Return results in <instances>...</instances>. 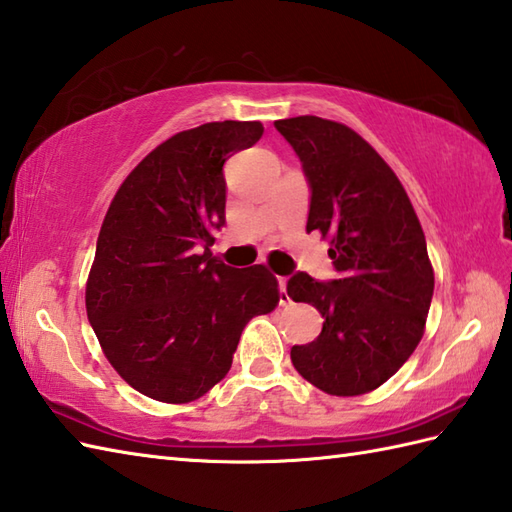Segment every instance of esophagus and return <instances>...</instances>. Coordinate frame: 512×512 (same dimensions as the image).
Instances as JSON below:
<instances>
[{"label":"esophagus","instance_id":"esophagus-1","mask_svg":"<svg viewBox=\"0 0 512 512\" xmlns=\"http://www.w3.org/2000/svg\"><path fill=\"white\" fill-rule=\"evenodd\" d=\"M277 284H279V303H281V306H286V303H290L288 290H286L288 279H286V277H279V279H277Z\"/></svg>","mask_w":512,"mask_h":512}]
</instances>
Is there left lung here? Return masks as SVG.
I'll use <instances>...</instances> for the list:
<instances>
[{"mask_svg": "<svg viewBox=\"0 0 512 512\" xmlns=\"http://www.w3.org/2000/svg\"><path fill=\"white\" fill-rule=\"evenodd\" d=\"M310 184L306 231L330 242L339 279H288L292 301L312 303L323 330L290 350L297 372L330 396H361L416 350L433 297L418 215L396 173L347 125L319 116L275 121Z\"/></svg>", "mask_w": 512, "mask_h": 512, "instance_id": "8db88e82", "label": "left lung"}]
</instances>
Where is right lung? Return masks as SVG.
<instances>
[{
	"label": "right lung",
	"instance_id": "obj_1",
	"mask_svg": "<svg viewBox=\"0 0 512 512\" xmlns=\"http://www.w3.org/2000/svg\"><path fill=\"white\" fill-rule=\"evenodd\" d=\"M259 121L206 123L138 162L107 209L85 286L103 354L125 383L160 402L204 396L228 374L246 323L273 312L266 266L213 257L224 226V162L253 147Z\"/></svg>",
	"mask_w": 512,
	"mask_h": 512
}]
</instances>
